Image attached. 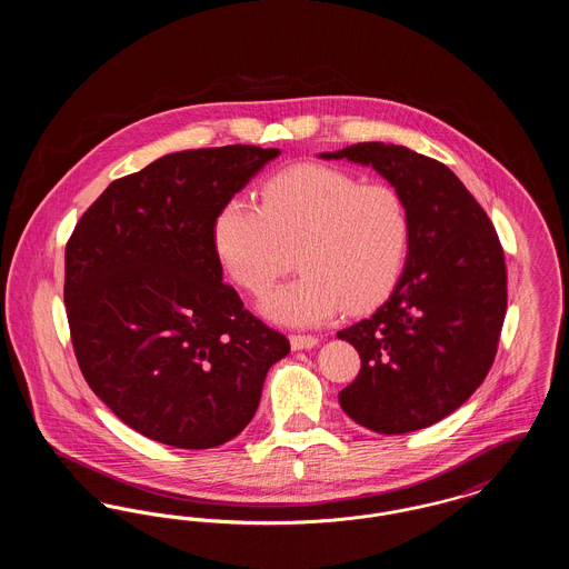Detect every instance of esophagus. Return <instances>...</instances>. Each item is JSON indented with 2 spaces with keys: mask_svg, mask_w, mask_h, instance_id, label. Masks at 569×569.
<instances>
[{
  "mask_svg": "<svg viewBox=\"0 0 569 569\" xmlns=\"http://www.w3.org/2000/svg\"><path fill=\"white\" fill-rule=\"evenodd\" d=\"M318 343H320V339L313 337V335H290V346H292V350H311V348H316Z\"/></svg>",
  "mask_w": 569,
  "mask_h": 569,
  "instance_id": "34e87169",
  "label": "esophagus"
}]
</instances>
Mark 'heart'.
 I'll use <instances>...</instances> for the list:
<instances>
[{"label":"heart","instance_id":"obj_1","mask_svg":"<svg viewBox=\"0 0 569 569\" xmlns=\"http://www.w3.org/2000/svg\"><path fill=\"white\" fill-rule=\"evenodd\" d=\"M411 243L406 196L388 183L362 186L352 174L298 163L262 188V207L228 200L213 221L217 258L249 295H262L288 269L292 281L260 300L277 325H322L346 311H365L399 281Z\"/></svg>","mask_w":569,"mask_h":569}]
</instances>
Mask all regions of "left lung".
I'll return each mask as SVG.
<instances>
[{
    "instance_id": "obj_1",
    "label": "left lung",
    "mask_w": 569,
    "mask_h": 569,
    "mask_svg": "<svg viewBox=\"0 0 569 569\" xmlns=\"http://www.w3.org/2000/svg\"><path fill=\"white\" fill-rule=\"evenodd\" d=\"M318 158L371 166L411 213L395 290L371 318L337 332L360 353L339 403L376 433L427 429L476 392L495 360L508 307L497 232L448 166L407 147L358 142Z\"/></svg>"
}]
</instances>
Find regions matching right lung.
<instances>
[{
  "label": "right lung",
  "mask_w": 569,
  "mask_h": 569,
  "mask_svg": "<svg viewBox=\"0 0 569 569\" xmlns=\"http://www.w3.org/2000/svg\"><path fill=\"white\" fill-rule=\"evenodd\" d=\"M279 149L168 153L112 181L66 244L63 300L89 388L149 439L216 448L243 431L290 341L223 283L213 221Z\"/></svg>",
  "instance_id": "obj_1"
}]
</instances>
